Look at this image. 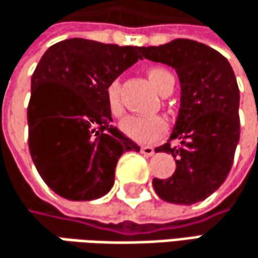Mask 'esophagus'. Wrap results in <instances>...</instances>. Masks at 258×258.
<instances>
[{"label": "esophagus", "instance_id": "1", "mask_svg": "<svg viewBox=\"0 0 258 258\" xmlns=\"http://www.w3.org/2000/svg\"><path fill=\"white\" fill-rule=\"evenodd\" d=\"M141 153H143L144 156H147V157H150V156L154 154V148L150 147V145H145V147H141Z\"/></svg>", "mask_w": 258, "mask_h": 258}]
</instances>
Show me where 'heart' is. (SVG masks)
<instances>
[{
	"instance_id": "heart-1",
	"label": "heart",
	"mask_w": 258,
	"mask_h": 258,
	"mask_svg": "<svg viewBox=\"0 0 258 258\" xmlns=\"http://www.w3.org/2000/svg\"><path fill=\"white\" fill-rule=\"evenodd\" d=\"M148 79L162 95L174 87V77L163 68H151L148 71ZM105 98L110 113L113 115H120L123 113L118 81L114 80L107 86ZM120 129L129 138L143 144H148L163 137V134L166 132V123L159 115H127L121 120Z\"/></svg>"
}]
</instances>
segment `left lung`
<instances>
[{"mask_svg":"<svg viewBox=\"0 0 258 258\" xmlns=\"http://www.w3.org/2000/svg\"><path fill=\"white\" fill-rule=\"evenodd\" d=\"M145 59L177 71L181 99L169 143L156 151L171 153L177 169L153 179L160 199L193 205L212 195L227 178L239 143V89L229 60L217 50L178 38L159 47H141Z\"/></svg>","mask_w":258,"mask_h":258,"instance_id":"8db88e82","label":"left lung"}]
</instances>
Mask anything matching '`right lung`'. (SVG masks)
<instances>
[{"instance_id":"right-lung-1","label":"right lung","mask_w":258,"mask_h":258,"mask_svg":"<svg viewBox=\"0 0 258 258\" xmlns=\"http://www.w3.org/2000/svg\"><path fill=\"white\" fill-rule=\"evenodd\" d=\"M141 47L70 38L43 54L31 79L29 153L44 182L68 201H93L114 184L124 151L140 147L111 124L105 90Z\"/></svg>"}]
</instances>
